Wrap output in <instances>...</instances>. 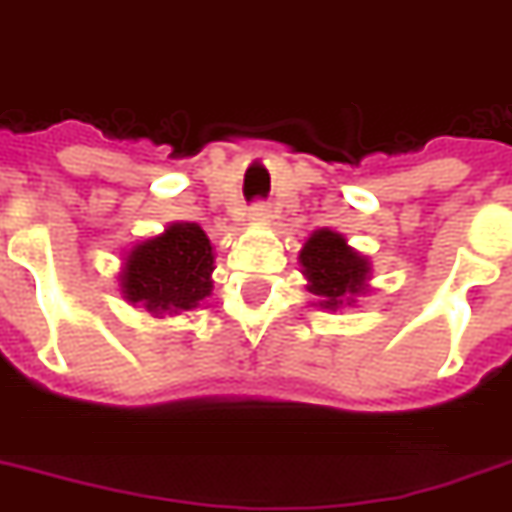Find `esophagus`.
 Returning a JSON list of instances; mask_svg holds the SVG:
<instances>
[{"label": "esophagus", "mask_w": 512, "mask_h": 512, "mask_svg": "<svg viewBox=\"0 0 512 512\" xmlns=\"http://www.w3.org/2000/svg\"><path fill=\"white\" fill-rule=\"evenodd\" d=\"M248 218H251L253 224H270V207L264 205V202H259V205H253L251 207V213H248Z\"/></svg>", "instance_id": "obj_1"}]
</instances>
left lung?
<instances>
[{
	"label": "left lung",
	"mask_w": 512,
	"mask_h": 512,
	"mask_svg": "<svg viewBox=\"0 0 512 512\" xmlns=\"http://www.w3.org/2000/svg\"><path fill=\"white\" fill-rule=\"evenodd\" d=\"M299 267L313 294L315 307L337 313L356 307L359 297L370 291V259L348 245V237L334 229H315L299 251Z\"/></svg>",
	"instance_id": "1"
}]
</instances>
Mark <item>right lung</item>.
<instances>
[{
  "mask_svg": "<svg viewBox=\"0 0 512 512\" xmlns=\"http://www.w3.org/2000/svg\"><path fill=\"white\" fill-rule=\"evenodd\" d=\"M215 251L205 229L172 221L164 232L137 240L124 251L118 291L153 318L183 315L213 294Z\"/></svg>",
  "mask_w": 512,
  "mask_h": 512,
  "instance_id": "obj_1",
  "label": "right lung"
}]
</instances>
